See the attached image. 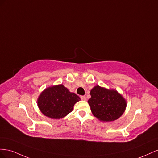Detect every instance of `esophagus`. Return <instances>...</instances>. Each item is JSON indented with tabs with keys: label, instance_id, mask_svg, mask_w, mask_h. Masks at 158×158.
<instances>
[{
	"label": "esophagus",
	"instance_id": "34e87169",
	"mask_svg": "<svg viewBox=\"0 0 158 158\" xmlns=\"http://www.w3.org/2000/svg\"><path fill=\"white\" fill-rule=\"evenodd\" d=\"M81 98L83 101H87V98L85 96H81Z\"/></svg>",
	"mask_w": 158,
	"mask_h": 158
}]
</instances>
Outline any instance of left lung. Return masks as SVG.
<instances>
[{"label":"left lung","instance_id":"obj_1","mask_svg":"<svg viewBox=\"0 0 158 158\" xmlns=\"http://www.w3.org/2000/svg\"><path fill=\"white\" fill-rule=\"evenodd\" d=\"M90 94L88 103L94 116L100 121L109 123L118 119L127 108L126 99L115 89L96 85Z\"/></svg>","mask_w":158,"mask_h":158}]
</instances>
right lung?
I'll use <instances>...</instances> for the list:
<instances>
[{"label":"right lung","mask_w":158,"mask_h":158,"mask_svg":"<svg viewBox=\"0 0 158 158\" xmlns=\"http://www.w3.org/2000/svg\"><path fill=\"white\" fill-rule=\"evenodd\" d=\"M80 100L79 96L61 84L45 89L40 94L37 104L44 115L52 119H60L70 113L75 103Z\"/></svg>","instance_id":"1"}]
</instances>
